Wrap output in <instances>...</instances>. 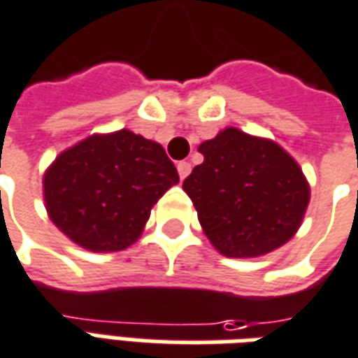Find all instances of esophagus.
I'll use <instances>...</instances> for the list:
<instances>
[{"mask_svg":"<svg viewBox=\"0 0 358 358\" xmlns=\"http://www.w3.org/2000/svg\"><path fill=\"white\" fill-rule=\"evenodd\" d=\"M189 172H192V164H189V162L187 161H182V162H178V174H180V178L184 180L187 176V174H189Z\"/></svg>","mask_w":358,"mask_h":358,"instance_id":"1","label":"esophagus"}]
</instances>
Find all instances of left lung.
<instances>
[{
  "label": "left lung",
  "instance_id": "1",
  "mask_svg": "<svg viewBox=\"0 0 358 358\" xmlns=\"http://www.w3.org/2000/svg\"><path fill=\"white\" fill-rule=\"evenodd\" d=\"M184 180L201 229L227 257H257L294 236L310 201L299 162L275 141L227 127L199 145Z\"/></svg>",
  "mask_w": 358,
  "mask_h": 358
}]
</instances>
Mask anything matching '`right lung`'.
Instances as JSON below:
<instances>
[{
	"instance_id": "1",
	"label": "right lung",
	"mask_w": 358,
	"mask_h": 358,
	"mask_svg": "<svg viewBox=\"0 0 358 358\" xmlns=\"http://www.w3.org/2000/svg\"><path fill=\"white\" fill-rule=\"evenodd\" d=\"M161 145L129 129L91 136L44 174L50 219L81 248L120 252L143 232L153 205L178 184Z\"/></svg>"
}]
</instances>
